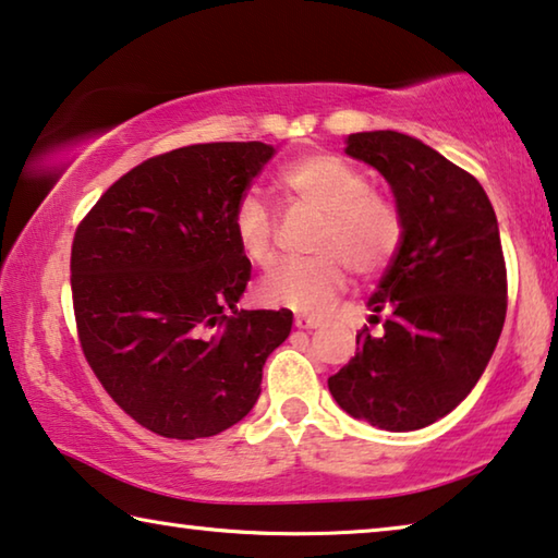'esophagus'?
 Wrapping results in <instances>:
<instances>
[{
    "mask_svg": "<svg viewBox=\"0 0 558 558\" xmlns=\"http://www.w3.org/2000/svg\"><path fill=\"white\" fill-rule=\"evenodd\" d=\"M295 328L298 330H315V328H320V320H315V318H295Z\"/></svg>",
    "mask_w": 558,
    "mask_h": 558,
    "instance_id": "obj_1",
    "label": "esophagus"
}]
</instances>
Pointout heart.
<instances>
[{
	"label": "heart",
	"instance_id": "1",
	"mask_svg": "<svg viewBox=\"0 0 558 558\" xmlns=\"http://www.w3.org/2000/svg\"><path fill=\"white\" fill-rule=\"evenodd\" d=\"M288 205L320 215L311 253L313 260L276 272L260 286V301L303 315H323L343 293L348 274L376 278L403 240V218L396 199L368 185V174L340 155H305L278 174ZM232 235L255 268L278 265L276 222L253 195L238 199Z\"/></svg>",
	"mask_w": 558,
	"mask_h": 558
}]
</instances>
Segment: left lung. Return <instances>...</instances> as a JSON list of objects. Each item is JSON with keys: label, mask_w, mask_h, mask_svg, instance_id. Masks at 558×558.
Masks as SVG:
<instances>
[{"label": "left lung", "mask_w": 558, "mask_h": 558, "mask_svg": "<svg viewBox=\"0 0 558 558\" xmlns=\"http://www.w3.org/2000/svg\"><path fill=\"white\" fill-rule=\"evenodd\" d=\"M345 153L393 190L403 240L378 290L355 359L328 388L353 418L415 430L451 413L492 361L506 320L498 222L471 172L393 130L355 132Z\"/></svg>", "instance_id": "obj_1"}]
</instances>
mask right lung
I'll list each match as a JSON object with an SVG mask.
<instances>
[{
	"label": "right lung",
	"instance_id": "right-lung-1",
	"mask_svg": "<svg viewBox=\"0 0 558 558\" xmlns=\"http://www.w3.org/2000/svg\"><path fill=\"white\" fill-rule=\"evenodd\" d=\"M276 149L207 143L140 162L97 199L72 240L82 353L140 426L195 440L235 426L290 311H238L251 260L232 210Z\"/></svg>",
	"mask_w": 558,
	"mask_h": 558
}]
</instances>
